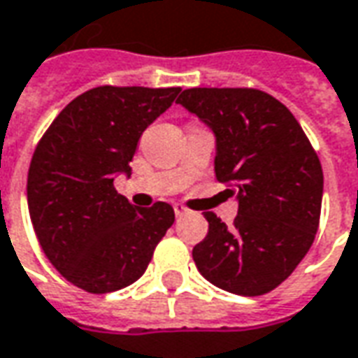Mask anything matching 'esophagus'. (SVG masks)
<instances>
[{"mask_svg": "<svg viewBox=\"0 0 358 358\" xmlns=\"http://www.w3.org/2000/svg\"><path fill=\"white\" fill-rule=\"evenodd\" d=\"M174 213H176V217H182V215L187 213V207L182 203H174Z\"/></svg>", "mask_w": 358, "mask_h": 358, "instance_id": "esophagus-1", "label": "esophagus"}]
</instances>
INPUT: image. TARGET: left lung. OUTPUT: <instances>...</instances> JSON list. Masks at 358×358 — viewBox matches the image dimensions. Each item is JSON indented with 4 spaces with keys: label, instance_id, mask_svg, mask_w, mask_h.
<instances>
[{
    "label": "left lung",
    "instance_id": "8db88e82",
    "mask_svg": "<svg viewBox=\"0 0 358 358\" xmlns=\"http://www.w3.org/2000/svg\"><path fill=\"white\" fill-rule=\"evenodd\" d=\"M178 104L217 137L215 176L238 197L227 227L211 211L194 246L199 273L222 291H273L308 254L320 224L324 172L291 110L257 89H186Z\"/></svg>",
    "mask_w": 358,
    "mask_h": 358
}]
</instances>
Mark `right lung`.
Masks as SVG:
<instances>
[{
  "label": "right lung",
  "mask_w": 358,
  "mask_h": 358,
  "mask_svg": "<svg viewBox=\"0 0 358 358\" xmlns=\"http://www.w3.org/2000/svg\"><path fill=\"white\" fill-rule=\"evenodd\" d=\"M182 91L180 87H94L67 104L34 149L27 199L50 264L92 294L137 281L174 222L164 201L134 207L116 192L137 141Z\"/></svg>",
  "instance_id": "1"
}]
</instances>
